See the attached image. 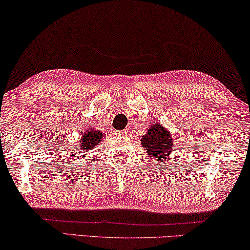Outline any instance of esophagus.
Returning <instances> with one entry per match:
<instances>
[{
	"mask_svg": "<svg viewBox=\"0 0 250 250\" xmlns=\"http://www.w3.org/2000/svg\"><path fill=\"white\" fill-rule=\"evenodd\" d=\"M118 134H120V135H126V134H127V130H120Z\"/></svg>",
	"mask_w": 250,
	"mask_h": 250,
	"instance_id": "esophagus-1",
	"label": "esophagus"
}]
</instances>
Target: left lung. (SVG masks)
Wrapping results in <instances>:
<instances>
[{"label":"left lung","mask_w":250,"mask_h":250,"mask_svg":"<svg viewBox=\"0 0 250 250\" xmlns=\"http://www.w3.org/2000/svg\"><path fill=\"white\" fill-rule=\"evenodd\" d=\"M141 143L146 149L148 156L159 162H163L170 155L173 147L170 133H167L160 124L152 125L148 132L142 136Z\"/></svg>","instance_id":"left-lung-1"}]
</instances>
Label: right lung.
<instances>
[{
    "label": "right lung",
    "mask_w": 250,
    "mask_h": 250,
    "mask_svg": "<svg viewBox=\"0 0 250 250\" xmlns=\"http://www.w3.org/2000/svg\"><path fill=\"white\" fill-rule=\"evenodd\" d=\"M103 138V133L99 132V130L96 129H88L87 132L83 133L82 136V140H80L79 144V151H87V149H90L91 147L97 146L99 142L102 141Z\"/></svg>",
    "instance_id": "right-lung-1"
}]
</instances>
